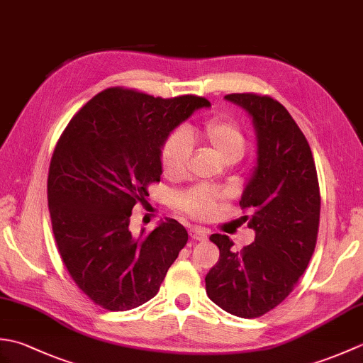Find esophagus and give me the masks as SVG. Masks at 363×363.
<instances>
[{"instance_id": "obj_1", "label": "esophagus", "mask_w": 363, "mask_h": 363, "mask_svg": "<svg viewBox=\"0 0 363 363\" xmlns=\"http://www.w3.org/2000/svg\"><path fill=\"white\" fill-rule=\"evenodd\" d=\"M207 235H209V233H207V229H204V228L195 226L190 229V237L194 238V240H206Z\"/></svg>"}]
</instances>
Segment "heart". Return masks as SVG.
Instances as JSON below:
<instances>
[{
  "instance_id": "1",
  "label": "heart",
  "mask_w": 363,
  "mask_h": 363,
  "mask_svg": "<svg viewBox=\"0 0 363 363\" xmlns=\"http://www.w3.org/2000/svg\"><path fill=\"white\" fill-rule=\"evenodd\" d=\"M198 135L211 146L212 151L225 162L235 164L246 151V137L243 130L228 120H211L198 130ZM194 154V138L186 129L174 130L162 148V169L169 179H181L186 176L189 162ZM184 212L195 218L211 217L215 209V195L211 190L198 187L179 196Z\"/></svg>"
}]
</instances>
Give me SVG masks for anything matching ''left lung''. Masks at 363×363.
I'll list each match as a JSON object with an SVG mask.
<instances>
[{"label": "left lung", "instance_id": "8db88e82", "mask_svg": "<svg viewBox=\"0 0 363 363\" xmlns=\"http://www.w3.org/2000/svg\"><path fill=\"white\" fill-rule=\"evenodd\" d=\"M250 115L256 133V167L242 194V209L256 233L254 243L234 251L228 235L212 234L220 248L206 276V291L223 311L256 318L290 295L317 245L320 187L311 146L285 107L269 96H225Z\"/></svg>", "mask_w": 363, "mask_h": 363}]
</instances>
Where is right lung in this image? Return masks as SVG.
I'll return each instance as SVG.
<instances>
[{
	"label": "right lung",
	"instance_id": "1",
	"mask_svg": "<svg viewBox=\"0 0 363 363\" xmlns=\"http://www.w3.org/2000/svg\"><path fill=\"white\" fill-rule=\"evenodd\" d=\"M211 107L206 98H154L107 89L68 123L48 173V207L60 257L76 285L107 311L156 296L189 234L173 218L133 235L135 203L160 181L162 148L174 128Z\"/></svg>",
	"mask_w": 363,
	"mask_h": 363
}]
</instances>
